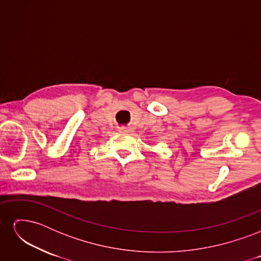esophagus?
Instances as JSON below:
<instances>
[{"mask_svg":"<svg viewBox=\"0 0 261 261\" xmlns=\"http://www.w3.org/2000/svg\"><path fill=\"white\" fill-rule=\"evenodd\" d=\"M120 132H122V133H132L133 128L132 127H121Z\"/></svg>","mask_w":261,"mask_h":261,"instance_id":"34e87169","label":"esophagus"}]
</instances>
